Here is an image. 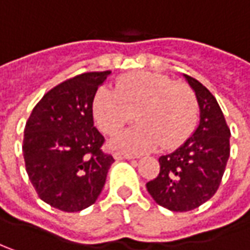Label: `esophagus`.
<instances>
[{
	"label": "esophagus",
	"mask_w": 250,
	"mask_h": 250,
	"mask_svg": "<svg viewBox=\"0 0 250 250\" xmlns=\"http://www.w3.org/2000/svg\"><path fill=\"white\" fill-rule=\"evenodd\" d=\"M114 158H116V160H131L133 155L127 154V153H122V151H117V153L114 154Z\"/></svg>",
	"instance_id": "obj_1"
}]
</instances>
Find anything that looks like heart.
I'll use <instances>...</instances> for the list:
<instances>
[{
  "label": "heart",
  "mask_w": 250,
  "mask_h": 250,
  "mask_svg": "<svg viewBox=\"0 0 250 250\" xmlns=\"http://www.w3.org/2000/svg\"><path fill=\"white\" fill-rule=\"evenodd\" d=\"M99 127L114 134L134 119L139 123L113 140L116 148L130 153L180 146L192 133L198 104L189 86L166 75L136 72L117 82L116 90L102 87L93 100Z\"/></svg>",
  "instance_id": "b5f03b06"
}]
</instances>
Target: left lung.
I'll use <instances>...</instances> for the list:
<instances>
[{"label":"left lung","mask_w":250,"mask_h":250,"mask_svg":"<svg viewBox=\"0 0 250 250\" xmlns=\"http://www.w3.org/2000/svg\"><path fill=\"white\" fill-rule=\"evenodd\" d=\"M184 78L197 96L199 125L183 146L158 158L160 172L146 185L155 202L172 212L195 209L212 198L230 151V130L216 99L197 79Z\"/></svg>","instance_id":"8db88e82"}]
</instances>
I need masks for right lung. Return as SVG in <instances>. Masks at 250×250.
<instances>
[{
	"label": "right lung",
	"instance_id": "add662e5",
	"mask_svg": "<svg viewBox=\"0 0 250 250\" xmlns=\"http://www.w3.org/2000/svg\"><path fill=\"white\" fill-rule=\"evenodd\" d=\"M110 70L87 72L43 96L23 130L28 177L39 198L63 212L95 204L114 163L93 123V100Z\"/></svg>",
	"mask_w": 250,
	"mask_h": 250
}]
</instances>
